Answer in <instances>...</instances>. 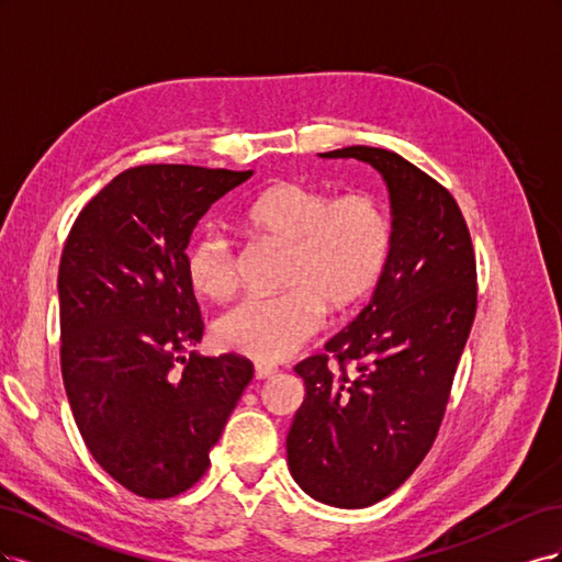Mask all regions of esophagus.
Segmentation results:
<instances>
[{
    "mask_svg": "<svg viewBox=\"0 0 562 562\" xmlns=\"http://www.w3.org/2000/svg\"><path fill=\"white\" fill-rule=\"evenodd\" d=\"M277 372L279 370L271 366H255V380H269V378H274Z\"/></svg>",
    "mask_w": 562,
    "mask_h": 562,
    "instance_id": "esophagus-1",
    "label": "esophagus"
}]
</instances>
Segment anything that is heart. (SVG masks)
Masks as SVG:
<instances>
[{
    "label": "heart",
    "mask_w": 562,
    "mask_h": 562,
    "mask_svg": "<svg viewBox=\"0 0 562 562\" xmlns=\"http://www.w3.org/2000/svg\"><path fill=\"white\" fill-rule=\"evenodd\" d=\"M246 227L285 248L277 297H246L215 321V342L252 361L277 363L316 335L328 312H349L382 279L394 223L384 203L366 192L335 196L323 187L283 180L252 196ZM187 279L209 300H225L239 281L234 244L203 232L187 252Z\"/></svg>",
    "instance_id": "obj_1"
}]
</instances>
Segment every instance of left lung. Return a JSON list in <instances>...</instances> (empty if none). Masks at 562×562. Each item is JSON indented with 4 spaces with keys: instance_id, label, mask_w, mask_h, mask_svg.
<instances>
[{
    "instance_id": "left-lung-1",
    "label": "left lung",
    "mask_w": 562,
    "mask_h": 562,
    "mask_svg": "<svg viewBox=\"0 0 562 562\" xmlns=\"http://www.w3.org/2000/svg\"><path fill=\"white\" fill-rule=\"evenodd\" d=\"M321 157L378 168L394 246L363 312L326 353L295 366L304 401L285 440L288 467L310 497L363 508L411 479L438 436L479 304L475 252L454 196L396 151L353 145Z\"/></svg>"
}]
</instances>
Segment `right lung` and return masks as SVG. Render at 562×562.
<instances>
[{
  "mask_svg": "<svg viewBox=\"0 0 562 562\" xmlns=\"http://www.w3.org/2000/svg\"><path fill=\"white\" fill-rule=\"evenodd\" d=\"M250 176L133 166L67 234L58 269L67 401L95 462L138 497L168 499L199 483L252 380L239 353L192 351L203 318L184 252L211 203Z\"/></svg>",
  "mask_w": 562,
  "mask_h": 562,
  "instance_id": "obj_1",
  "label": "right lung"
}]
</instances>
